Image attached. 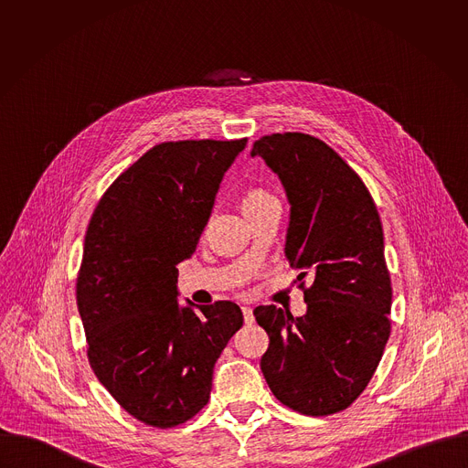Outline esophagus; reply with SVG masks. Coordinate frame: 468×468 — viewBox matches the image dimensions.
I'll list each match as a JSON object with an SVG mask.
<instances>
[{
	"label": "esophagus",
	"mask_w": 468,
	"mask_h": 468,
	"mask_svg": "<svg viewBox=\"0 0 468 468\" xmlns=\"http://www.w3.org/2000/svg\"><path fill=\"white\" fill-rule=\"evenodd\" d=\"M241 312H243V319H245V324H252V323H254V314H252V308H249V306H243V308H241Z\"/></svg>",
	"instance_id": "esophagus-1"
}]
</instances>
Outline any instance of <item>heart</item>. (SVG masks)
<instances>
[{
  "label": "heart",
  "instance_id": "b5f03b06",
  "mask_svg": "<svg viewBox=\"0 0 468 468\" xmlns=\"http://www.w3.org/2000/svg\"><path fill=\"white\" fill-rule=\"evenodd\" d=\"M275 205H279L275 195L261 186H252V187L245 189L241 195V207L250 219L263 214L265 210L275 207Z\"/></svg>",
  "mask_w": 468,
  "mask_h": 468
}]
</instances>
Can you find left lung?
Wrapping results in <instances>:
<instances>
[{"instance_id": "obj_1", "label": "left lung", "mask_w": 468, "mask_h": 468, "mask_svg": "<svg viewBox=\"0 0 468 468\" xmlns=\"http://www.w3.org/2000/svg\"><path fill=\"white\" fill-rule=\"evenodd\" d=\"M256 154L279 175L292 205L286 258L308 304L295 319L273 304L254 310L270 338L261 371L282 405L330 416L362 395L391 335L380 214L362 178L314 134H265Z\"/></svg>"}]
</instances>
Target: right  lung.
<instances>
[{
  "instance_id": "obj_1",
  "label": "right lung",
  "mask_w": 468,
  "mask_h": 468,
  "mask_svg": "<svg viewBox=\"0 0 468 468\" xmlns=\"http://www.w3.org/2000/svg\"><path fill=\"white\" fill-rule=\"evenodd\" d=\"M245 145L160 142L106 189L88 223L75 282L88 362L145 425L171 429L200 412L214 364L243 326L230 301L180 308L176 265L197 250L219 182Z\"/></svg>"
}]
</instances>
